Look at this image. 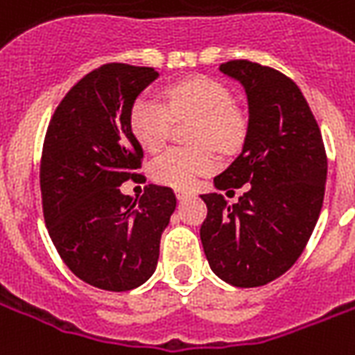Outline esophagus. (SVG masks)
I'll return each mask as SVG.
<instances>
[{
    "mask_svg": "<svg viewBox=\"0 0 355 355\" xmlns=\"http://www.w3.org/2000/svg\"><path fill=\"white\" fill-rule=\"evenodd\" d=\"M175 196H177L178 199H184V198H188V196H190V191L184 190V188H177V190H175Z\"/></svg>",
    "mask_w": 355,
    "mask_h": 355,
    "instance_id": "esophagus-1",
    "label": "esophagus"
}]
</instances>
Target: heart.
<instances>
[{
    "instance_id": "1",
    "label": "heart",
    "mask_w": 355,
    "mask_h": 355,
    "mask_svg": "<svg viewBox=\"0 0 355 355\" xmlns=\"http://www.w3.org/2000/svg\"><path fill=\"white\" fill-rule=\"evenodd\" d=\"M167 105L152 96H139L130 109V130L144 150H159L169 139L175 118L196 120L191 143L198 146H173L150 165L157 182L175 188H188L196 178L218 167L214 146L222 152H235L246 137L243 114L233 107L230 88L218 78L196 75L171 84L165 90Z\"/></svg>"
}]
</instances>
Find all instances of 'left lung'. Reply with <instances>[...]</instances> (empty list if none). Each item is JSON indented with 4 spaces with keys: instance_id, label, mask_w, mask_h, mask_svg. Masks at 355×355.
Instances as JSON below:
<instances>
[{
    "instance_id": "left-lung-1",
    "label": "left lung",
    "mask_w": 355,
    "mask_h": 355,
    "mask_svg": "<svg viewBox=\"0 0 355 355\" xmlns=\"http://www.w3.org/2000/svg\"><path fill=\"white\" fill-rule=\"evenodd\" d=\"M218 69L243 84L250 118L243 152L214 186L246 191L235 205L218 191L201 196L207 218L199 233L218 277L256 288L303 254L324 203L327 156L316 118L290 77L248 60Z\"/></svg>"
}]
</instances>
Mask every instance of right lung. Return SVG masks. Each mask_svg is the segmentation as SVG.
Segmentation results:
<instances>
[{
    "instance_id": "add662e5",
    "label": "right lung",
    "mask_w": 355,
    "mask_h": 355,
    "mask_svg": "<svg viewBox=\"0 0 355 355\" xmlns=\"http://www.w3.org/2000/svg\"><path fill=\"white\" fill-rule=\"evenodd\" d=\"M156 77L154 67L128 64L90 71L60 101L44 135L39 182L46 230L73 275L99 290L128 291L152 277L177 207L167 186L146 184L139 201L118 188L144 178L128 116Z\"/></svg>"
}]
</instances>
